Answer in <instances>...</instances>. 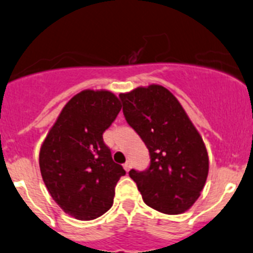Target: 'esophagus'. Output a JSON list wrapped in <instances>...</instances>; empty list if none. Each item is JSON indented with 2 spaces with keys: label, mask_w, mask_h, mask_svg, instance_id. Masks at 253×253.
I'll use <instances>...</instances> for the list:
<instances>
[{
  "label": "esophagus",
  "mask_w": 253,
  "mask_h": 253,
  "mask_svg": "<svg viewBox=\"0 0 253 253\" xmlns=\"http://www.w3.org/2000/svg\"><path fill=\"white\" fill-rule=\"evenodd\" d=\"M124 168H125V170H126V171H128L129 169H131V162H129V161H127L126 163L124 164Z\"/></svg>",
  "instance_id": "obj_1"
}]
</instances>
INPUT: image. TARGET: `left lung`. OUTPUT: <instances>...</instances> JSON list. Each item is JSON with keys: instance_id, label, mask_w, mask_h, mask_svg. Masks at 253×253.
<instances>
[{"instance_id": "obj_1", "label": "left lung", "mask_w": 253, "mask_h": 253, "mask_svg": "<svg viewBox=\"0 0 253 253\" xmlns=\"http://www.w3.org/2000/svg\"><path fill=\"white\" fill-rule=\"evenodd\" d=\"M127 124L149 152L148 168L131 169L143 202L169 215L192 207L205 185L209 158L203 138L173 94L161 85L120 94Z\"/></svg>"}]
</instances>
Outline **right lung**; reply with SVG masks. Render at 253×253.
Wrapping results in <instances>:
<instances>
[{
    "instance_id": "obj_1",
    "label": "right lung",
    "mask_w": 253,
    "mask_h": 253,
    "mask_svg": "<svg viewBox=\"0 0 253 253\" xmlns=\"http://www.w3.org/2000/svg\"><path fill=\"white\" fill-rule=\"evenodd\" d=\"M112 92L84 90L61 110L39 153L42 178L54 202L78 220H94L112 207L126 174L102 134L121 111Z\"/></svg>"
}]
</instances>
